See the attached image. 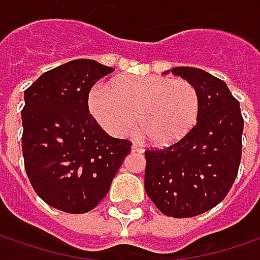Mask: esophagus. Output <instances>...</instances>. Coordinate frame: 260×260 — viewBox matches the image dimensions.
I'll use <instances>...</instances> for the list:
<instances>
[{
  "mask_svg": "<svg viewBox=\"0 0 260 260\" xmlns=\"http://www.w3.org/2000/svg\"><path fill=\"white\" fill-rule=\"evenodd\" d=\"M131 150H132V152H144V148L142 147H140V145H137V144H134L132 147H131Z\"/></svg>",
  "mask_w": 260,
  "mask_h": 260,
  "instance_id": "esophagus-1",
  "label": "esophagus"
}]
</instances>
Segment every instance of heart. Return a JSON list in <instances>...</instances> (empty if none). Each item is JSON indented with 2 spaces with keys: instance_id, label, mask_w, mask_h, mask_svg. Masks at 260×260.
<instances>
[{
  "instance_id": "1",
  "label": "heart",
  "mask_w": 260,
  "mask_h": 260,
  "mask_svg": "<svg viewBox=\"0 0 260 260\" xmlns=\"http://www.w3.org/2000/svg\"><path fill=\"white\" fill-rule=\"evenodd\" d=\"M88 108L113 137H125L140 128L157 147H169L187 137L201 115V96L186 80L167 75L119 77L110 85L96 84L88 94Z\"/></svg>"
}]
</instances>
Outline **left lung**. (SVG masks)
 Masks as SVG:
<instances>
[{
	"label": "left lung",
	"mask_w": 260,
	"mask_h": 260,
	"mask_svg": "<svg viewBox=\"0 0 260 260\" xmlns=\"http://www.w3.org/2000/svg\"><path fill=\"white\" fill-rule=\"evenodd\" d=\"M172 74L197 87L201 115L183 140L145 151L144 185L164 215L185 218L214 208L227 197L242 160L244 120L239 100L222 80L193 67H176Z\"/></svg>",
	"instance_id": "8db88e82"
}]
</instances>
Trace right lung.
Wrapping results in <instances>:
<instances>
[{
  "instance_id": "right-lung-1",
  "label": "right lung",
  "mask_w": 260,
  "mask_h": 260,
  "mask_svg": "<svg viewBox=\"0 0 260 260\" xmlns=\"http://www.w3.org/2000/svg\"><path fill=\"white\" fill-rule=\"evenodd\" d=\"M113 71L75 59L42 74L24 91V169L39 198L63 212L94 208L131 152L132 142L110 137L88 110L91 87Z\"/></svg>"
}]
</instances>
